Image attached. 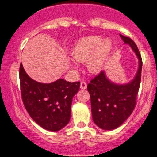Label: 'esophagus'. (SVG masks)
<instances>
[{"label":"esophagus","instance_id":"1","mask_svg":"<svg viewBox=\"0 0 157 157\" xmlns=\"http://www.w3.org/2000/svg\"><path fill=\"white\" fill-rule=\"evenodd\" d=\"M87 87V84H86V82H82L80 84V88L82 89V90H85V89H86Z\"/></svg>","mask_w":157,"mask_h":157}]
</instances>
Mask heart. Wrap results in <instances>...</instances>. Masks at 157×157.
Returning <instances> with one entry per match:
<instances>
[{
  "label": "heart",
  "mask_w": 157,
  "mask_h": 157,
  "mask_svg": "<svg viewBox=\"0 0 157 157\" xmlns=\"http://www.w3.org/2000/svg\"><path fill=\"white\" fill-rule=\"evenodd\" d=\"M112 49L111 40L100 36L81 38L73 46L71 56L75 61L84 63L91 73H99L103 70Z\"/></svg>",
  "instance_id": "heart-1"
}]
</instances>
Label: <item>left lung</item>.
<instances>
[{
    "label": "left lung",
    "mask_w": 157,
    "mask_h": 157,
    "mask_svg": "<svg viewBox=\"0 0 157 157\" xmlns=\"http://www.w3.org/2000/svg\"><path fill=\"white\" fill-rule=\"evenodd\" d=\"M120 37L138 57V67L134 78L128 83L117 84L108 78L105 71H102L87 85L92 119L94 124L104 130L117 128L131 115L140 84L143 63L139 50L131 38L121 34Z\"/></svg>",
    "instance_id": "8db88e82"
}]
</instances>
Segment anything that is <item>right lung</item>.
<instances>
[{
  "instance_id": "right-lung-1",
  "label": "right lung",
  "mask_w": 157,
  "mask_h": 157,
  "mask_svg": "<svg viewBox=\"0 0 157 157\" xmlns=\"http://www.w3.org/2000/svg\"><path fill=\"white\" fill-rule=\"evenodd\" d=\"M19 80L23 103L35 122L52 132L60 130L69 123L72 100L80 82L63 78L49 84L38 82L27 74L22 63Z\"/></svg>"
}]
</instances>
